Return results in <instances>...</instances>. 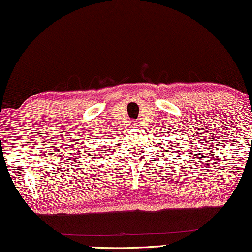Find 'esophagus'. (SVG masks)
Returning <instances> with one entry per match:
<instances>
[{"label":"esophagus","instance_id":"esophagus-1","mask_svg":"<svg viewBox=\"0 0 252 252\" xmlns=\"http://www.w3.org/2000/svg\"><path fill=\"white\" fill-rule=\"evenodd\" d=\"M134 126H136V124H135V123H134Z\"/></svg>","mask_w":252,"mask_h":252}]
</instances>
